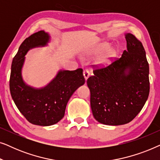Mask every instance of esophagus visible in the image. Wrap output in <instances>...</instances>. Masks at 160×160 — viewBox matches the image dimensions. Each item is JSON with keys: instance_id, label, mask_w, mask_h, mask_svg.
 Here are the masks:
<instances>
[{"instance_id": "esophagus-1", "label": "esophagus", "mask_w": 160, "mask_h": 160, "mask_svg": "<svg viewBox=\"0 0 160 160\" xmlns=\"http://www.w3.org/2000/svg\"><path fill=\"white\" fill-rule=\"evenodd\" d=\"M83 74H84V76L85 80H87V78H88L89 76V70H87V69L84 70V72H83Z\"/></svg>"}]
</instances>
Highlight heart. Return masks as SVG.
<instances>
[{
  "label": "heart",
  "instance_id": "1",
  "mask_svg": "<svg viewBox=\"0 0 160 160\" xmlns=\"http://www.w3.org/2000/svg\"><path fill=\"white\" fill-rule=\"evenodd\" d=\"M106 47H107V45H106V44H104V45L100 46V47H98L97 48V52H100V51H101V50L104 49L105 48H106Z\"/></svg>",
  "mask_w": 160,
  "mask_h": 160
}]
</instances>
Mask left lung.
Instances as JSON below:
<instances>
[{
	"label": "left lung",
	"mask_w": 160,
	"mask_h": 160,
	"mask_svg": "<svg viewBox=\"0 0 160 160\" xmlns=\"http://www.w3.org/2000/svg\"><path fill=\"white\" fill-rule=\"evenodd\" d=\"M127 50L106 67L96 68L87 81L95 119L107 125L132 121L143 108L149 94V67L143 44L125 35Z\"/></svg>",
	"instance_id": "obj_1"
}]
</instances>
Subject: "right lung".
I'll use <instances>...</instances> for the list:
<instances>
[{
    "label": "right lung",
    "instance_id": "add662e5",
    "mask_svg": "<svg viewBox=\"0 0 160 160\" xmlns=\"http://www.w3.org/2000/svg\"><path fill=\"white\" fill-rule=\"evenodd\" d=\"M49 38V34L41 30L22 43L13 59L9 80L11 95L17 108L28 122L40 126H50L60 121L70 98L85 82L82 68L60 71L47 86L41 89L24 82L22 68L26 53L32 48L46 46Z\"/></svg>",
    "mask_w": 160,
    "mask_h": 160
}]
</instances>
